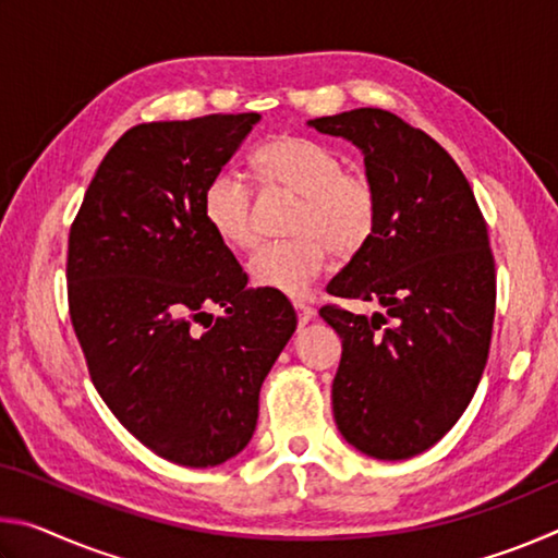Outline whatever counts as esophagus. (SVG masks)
Returning a JSON list of instances; mask_svg holds the SVG:
<instances>
[{"instance_id":"obj_1","label":"esophagus","mask_w":558,"mask_h":558,"mask_svg":"<svg viewBox=\"0 0 558 558\" xmlns=\"http://www.w3.org/2000/svg\"><path fill=\"white\" fill-rule=\"evenodd\" d=\"M295 313H298V319H300V325L305 327L310 319L315 317V310L313 307H307L305 302H295Z\"/></svg>"}]
</instances>
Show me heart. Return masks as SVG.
<instances>
[{
  "label": "heart",
  "mask_w": 558,
  "mask_h": 558,
  "mask_svg": "<svg viewBox=\"0 0 558 558\" xmlns=\"http://www.w3.org/2000/svg\"><path fill=\"white\" fill-rule=\"evenodd\" d=\"M260 179L300 194L288 241H272L248 258V276L258 288L302 298L323 276L332 248L352 256L369 241L376 223V192L369 179L347 172L332 147L298 135H278L253 155ZM204 221L231 248L256 243L253 192L241 174L216 172L202 194Z\"/></svg>",
  "instance_id": "obj_1"
}]
</instances>
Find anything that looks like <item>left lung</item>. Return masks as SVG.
Here are the masks:
<instances>
[{
    "label": "left lung",
    "mask_w": 558,
    "mask_h": 558,
    "mask_svg": "<svg viewBox=\"0 0 558 558\" xmlns=\"http://www.w3.org/2000/svg\"><path fill=\"white\" fill-rule=\"evenodd\" d=\"M364 155L376 223L327 292L376 302L372 317L327 305L342 337L332 411L342 438L376 460H405L456 426L487 364L495 258L475 194L452 157L389 110L307 120Z\"/></svg>",
    "instance_id": "8db88e82"
}]
</instances>
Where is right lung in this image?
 I'll list each match as a JSON object with an SVG mask.
<instances>
[{
	"label": "right lung",
	"instance_id": "obj_1",
	"mask_svg": "<svg viewBox=\"0 0 558 558\" xmlns=\"http://www.w3.org/2000/svg\"><path fill=\"white\" fill-rule=\"evenodd\" d=\"M258 122L241 112L130 128L69 235L71 323L90 379L132 436L184 468L248 446L260 386L298 327L286 295L245 286L202 211L204 186Z\"/></svg>",
	"mask_w": 558,
	"mask_h": 558
}]
</instances>
